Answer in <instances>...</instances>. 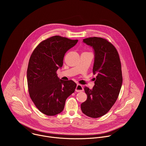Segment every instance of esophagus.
<instances>
[{"mask_svg":"<svg viewBox=\"0 0 146 146\" xmlns=\"http://www.w3.org/2000/svg\"><path fill=\"white\" fill-rule=\"evenodd\" d=\"M83 90H84V88H83V87L80 85V84H77V86H76V90L75 91L77 92H82L83 91Z\"/></svg>","mask_w":146,"mask_h":146,"instance_id":"1","label":"esophagus"}]
</instances>
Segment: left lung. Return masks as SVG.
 Here are the masks:
<instances>
[{
    "label": "left lung",
    "instance_id": "8db88e82",
    "mask_svg": "<svg viewBox=\"0 0 146 146\" xmlns=\"http://www.w3.org/2000/svg\"><path fill=\"white\" fill-rule=\"evenodd\" d=\"M83 42L94 50L92 70L97 76L92 90L84 87L87 99L81 109L86 115L98 118L106 114L118 98L122 83L121 62L116 48L106 39L89 37Z\"/></svg>",
    "mask_w": 146,
    "mask_h": 146
}]
</instances>
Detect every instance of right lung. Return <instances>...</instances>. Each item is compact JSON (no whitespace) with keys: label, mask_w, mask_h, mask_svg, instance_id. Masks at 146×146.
Instances as JSON below:
<instances>
[{"label":"right lung","mask_w":146,"mask_h":146,"mask_svg":"<svg viewBox=\"0 0 146 146\" xmlns=\"http://www.w3.org/2000/svg\"><path fill=\"white\" fill-rule=\"evenodd\" d=\"M77 41L54 36L41 41L30 57L27 75L29 95L38 110L47 115L63 111L66 99L75 91L74 81L59 79L56 72L63 65L66 52Z\"/></svg>","instance_id":"right-lung-1"}]
</instances>
